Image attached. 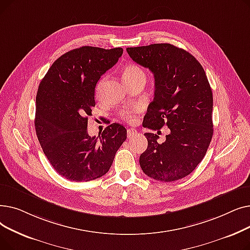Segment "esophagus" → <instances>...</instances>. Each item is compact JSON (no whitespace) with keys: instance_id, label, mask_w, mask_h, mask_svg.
Listing matches in <instances>:
<instances>
[{"instance_id":"34e87169","label":"esophagus","mask_w":250,"mask_h":250,"mask_svg":"<svg viewBox=\"0 0 250 250\" xmlns=\"http://www.w3.org/2000/svg\"><path fill=\"white\" fill-rule=\"evenodd\" d=\"M137 134H138V132H137L136 129H134V128H128V129H127V133H126L128 139H132L133 137L137 136Z\"/></svg>"}]
</instances>
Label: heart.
I'll use <instances>...</instances> for the list:
<instances>
[{"label": "heart", "mask_w": 250, "mask_h": 250, "mask_svg": "<svg viewBox=\"0 0 250 250\" xmlns=\"http://www.w3.org/2000/svg\"><path fill=\"white\" fill-rule=\"evenodd\" d=\"M138 78H145L146 79L145 72H144L137 64L126 65L124 70L125 81L126 83H128L129 81H133V80H135V79H138ZM103 82H104V80H101L100 83L98 84L97 92H99L101 90ZM140 110H141V108L139 106H134V107H129V108H125V109L122 110L121 114H122V117L125 118V120L129 121V122H134L136 118V115L140 112Z\"/></svg>", "instance_id": "b5f03b06"}]
</instances>
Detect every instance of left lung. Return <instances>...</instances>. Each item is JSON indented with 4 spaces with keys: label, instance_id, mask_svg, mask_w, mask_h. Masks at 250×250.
<instances>
[{
    "label": "left lung",
    "instance_id": "8db88e82",
    "mask_svg": "<svg viewBox=\"0 0 250 250\" xmlns=\"http://www.w3.org/2000/svg\"><path fill=\"white\" fill-rule=\"evenodd\" d=\"M134 62L154 75V99L144 117V127L170 134L146 133L147 150L140 156L143 172L171 182L190 174L205 157L213 137V93L207 75L192 55L170 43L127 47Z\"/></svg>",
    "mask_w": 250,
    "mask_h": 250
}]
</instances>
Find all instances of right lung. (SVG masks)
<instances>
[{
  "label": "right lung",
  "mask_w": 250,
  "mask_h": 250,
  "mask_svg": "<svg viewBox=\"0 0 250 250\" xmlns=\"http://www.w3.org/2000/svg\"><path fill=\"white\" fill-rule=\"evenodd\" d=\"M122 47L82 46L60 57L39 84L35 130L44 155L62 177L90 181L108 172L126 129L111 124L99 139L87 132L95 86L123 55Z\"/></svg>",
  "instance_id": "right-lung-1"
}]
</instances>
